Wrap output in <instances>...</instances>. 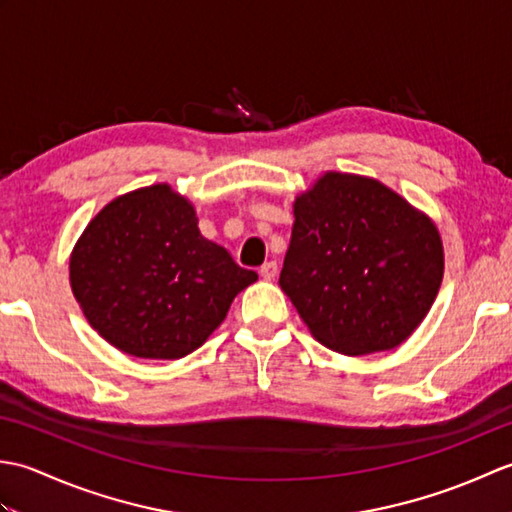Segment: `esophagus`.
Returning a JSON list of instances; mask_svg holds the SVG:
<instances>
[{
  "mask_svg": "<svg viewBox=\"0 0 512 512\" xmlns=\"http://www.w3.org/2000/svg\"><path fill=\"white\" fill-rule=\"evenodd\" d=\"M259 275L266 281H273L277 277V264L275 262H266L262 268H259Z\"/></svg>",
  "mask_w": 512,
  "mask_h": 512,
  "instance_id": "esophagus-1",
  "label": "esophagus"
}]
</instances>
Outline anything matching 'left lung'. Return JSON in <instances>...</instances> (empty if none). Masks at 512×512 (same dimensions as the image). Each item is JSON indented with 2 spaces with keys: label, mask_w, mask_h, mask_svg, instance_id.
<instances>
[{
  "label": "left lung",
  "mask_w": 512,
  "mask_h": 512,
  "mask_svg": "<svg viewBox=\"0 0 512 512\" xmlns=\"http://www.w3.org/2000/svg\"><path fill=\"white\" fill-rule=\"evenodd\" d=\"M292 213L279 286L314 339L345 356L405 343L442 284L436 222L383 182L341 171L301 191Z\"/></svg>",
  "instance_id": "obj_1"
}]
</instances>
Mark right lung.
Segmentation results:
<instances>
[{
  "label": "right lung",
  "mask_w": 512,
  "mask_h": 512,
  "mask_svg": "<svg viewBox=\"0 0 512 512\" xmlns=\"http://www.w3.org/2000/svg\"><path fill=\"white\" fill-rule=\"evenodd\" d=\"M255 281V270L202 237L195 206L167 182L105 204L70 255V288L88 323L116 350L151 361L198 350Z\"/></svg>",
  "instance_id": "obj_1"
}]
</instances>
